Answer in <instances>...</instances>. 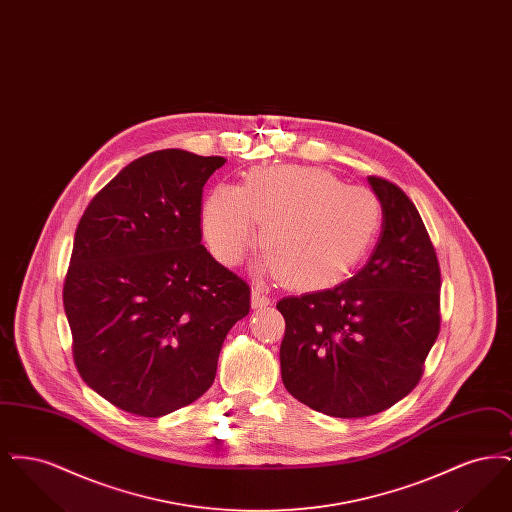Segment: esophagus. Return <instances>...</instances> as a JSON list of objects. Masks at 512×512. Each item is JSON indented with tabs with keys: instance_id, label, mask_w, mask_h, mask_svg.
Returning a JSON list of instances; mask_svg holds the SVG:
<instances>
[{
	"instance_id": "obj_1",
	"label": "esophagus",
	"mask_w": 512,
	"mask_h": 512,
	"mask_svg": "<svg viewBox=\"0 0 512 512\" xmlns=\"http://www.w3.org/2000/svg\"><path fill=\"white\" fill-rule=\"evenodd\" d=\"M268 305H270V297L261 292V290L253 288L251 290V307L253 309H265Z\"/></svg>"
}]
</instances>
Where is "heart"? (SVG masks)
I'll list each match as a JSON object with an SVG mask.
<instances>
[{
    "label": "heart",
    "instance_id": "obj_1",
    "mask_svg": "<svg viewBox=\"0 0 512 512\" xmlns=\"http://www.w3.org/2000/svg\"><path fill=\"white\" fill-rule=\"evenodd\" d=\"M261 268L295 290L338 284L365 259L382 226V203L363 186H345L317 167L253 169L236 186H215L201 209L213 255L236 267L257 244Z\"/></svg>",
    "mask_w": 512,
    "mask_h": 512
}]
</instances>
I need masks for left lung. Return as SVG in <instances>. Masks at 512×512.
I'll return each instance as SVG.
<instances>
[{
  "label": "left lung",
  "instance_id": "1",
  "mask_svg": "<svg viewBox=\"0 0 512 512\" xmlns=\"http://www.w3.org/2000/svg\"><path fill=\"white\" fill-rule=\"evenodd\" d=\"M382 232L365 267L324 292L284 297L280 370L286 390L318 413L363 418L409 395L438 340V257L413 201L368 176Z\"/></svg>",
  "mask_w": 512,
  "mask_h": 512
}]
</instances>
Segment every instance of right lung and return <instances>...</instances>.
<instances>
[{
    "label": "right lung",
    "instance_id": "obj_1",
    "mask_svg": "<svg viewBox=\"0 0 512 512\" xmlns=\"http://www.w3.org/2000/svg\"><path fill=\"white\" fill-rule=\"evenodd\" d=\"M224 157L161 149L84 211L63 288L82 380L126 413L165 416L211 388L249 286L201 245V194Z\"/></svg>",
    "mask_w": 512,
    "mask_h": 512
}]
</instances>
